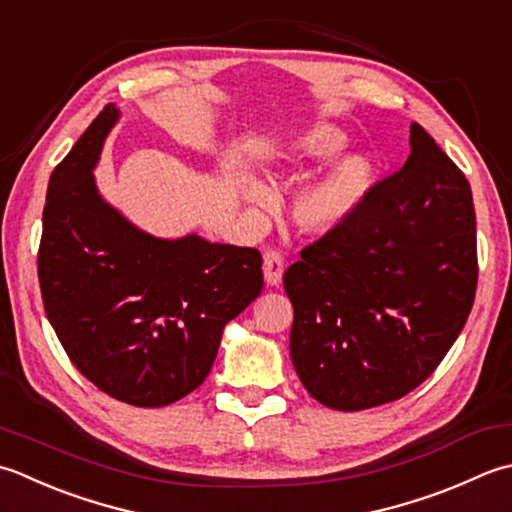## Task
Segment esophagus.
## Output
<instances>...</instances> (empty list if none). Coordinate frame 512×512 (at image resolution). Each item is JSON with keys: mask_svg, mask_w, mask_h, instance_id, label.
I'll use <instances>...</instances> for the list:
<instances>
[{"mask_svg": "<svg viewBox=\"0 0 512 512\" xmlns=\"http://www.w3.org/2000/svg\"><path fill=\"white\" fill-rule=\"evenodd\" d=\"M283 271H285L283 254H280V252H265V256H263L265 283L269 287H278L280 280H283Z\"/></svg>", "mask_w": 512, "mask_h": 512, "instance_id": "obj_1", "label": "esophagus"}]
</instances>
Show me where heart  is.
<instances>
[{"label":"heart","mask_w":512,"mask_h":512,"mask_svg":"<svg viewBox=\"0 0 512 512\" xmlns=\"http://www.w3.org/2000/svg\"><path fill=\"white\" fill-rule=\"evenodd\" d=\"M347 148V137L333 125H314L291 141L285 150V165L302 172L325 163ZM375 179V165L364 154H342L325 170L302 183L289 201L291 221L302 232H327L340 225L369 194ZM236 192L249 205H267L269 187L254 172L236 176Z\"/></svg>","instance_id":"1"}]
</instances>
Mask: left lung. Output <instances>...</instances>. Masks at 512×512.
I'll return each instance as SVG.
<instances>
[{
	"mask_svg": "<svg viewBox=\"0 0 512 512\" xmlns=\"http://www.w3.org/2000/svg\"><path fill=\"white\" fill-rule=\"evenodd\" d=\"M409 143L404 168L285 271L291 362L329 409H371L420 387L471 314V185L422 125Z\"/></svg>",
	"mask_w": 512,
	"mask_h": 512,
	"instance_id": "obj_1",
	"label": "left lung"
}]
</instances>
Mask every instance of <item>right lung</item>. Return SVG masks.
<instances>
[{"label":"right lung","mask_w":512,"mask_h":512,"mask_svg":"<svg viewBox=\"0 0 512 512\" xmlns=\"http://www.w3.org/2000/svg\"><path fill=\"white\" fill-rule=\"evenodd\" d=\"M119 117L106 106L50 176L39 285L72 364L114 400L154 409L201 387L225 325L263 289V258L198 234L152 236L110 205L95 168Z\"/></svg>","instance_id":"1"}]
</instances>
